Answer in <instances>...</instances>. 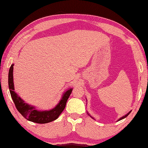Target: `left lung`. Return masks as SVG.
I'll return each mask as SVG.
<instances>
[{
	"mask_svg": "<svg viewBox=\"0 0 148 148\" xmlns=\"http://www.w3.org/2000/svg\"><path fill=\"white\" fill-rule=\"evenodd\" d=\"M131 111H132V110H131V111H130L129 112V113H127L126 115H125V116H123V117H120V118L118 119V120H117V121H120V120H121V119H124V118H125V117H127V116H129V114L130 113H131ZM87 114H88L89 115V116H90V117H91V118H92V119H95V118H94V117H92L91 116V115H90L89 113H88V112H87Z\"/></svg>",
	"mask_w": 148,
	"mask_h": 148,
	"instance_id": "1",
	"label": "left lung"
}]
</instances>
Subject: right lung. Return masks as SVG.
Listing matches in <instances>:
<instances>
[{
	"label": "right lung",
	"mask_w": 148,
	"mask_h": 148,
	"mask_svg": "<svg viewBox=\"0 0 148 148\" xmlns=\"http://www.w3.org/2000/svg\"><path fill=\"white\" fill-rule=\"evenodd\" d=\"M14 65V64H12L9 70L8 86L12 99L19 113L29 121L40 124L47 123L58 118L66 106L67 100L71 94L72 88H69L64 92L58 104L53 109L49 110H39L36 109L34 106H32L25 102L15 92L13 77Z\"/></svg>",
	"instance_id": "add662e5"
}]
</instances>
